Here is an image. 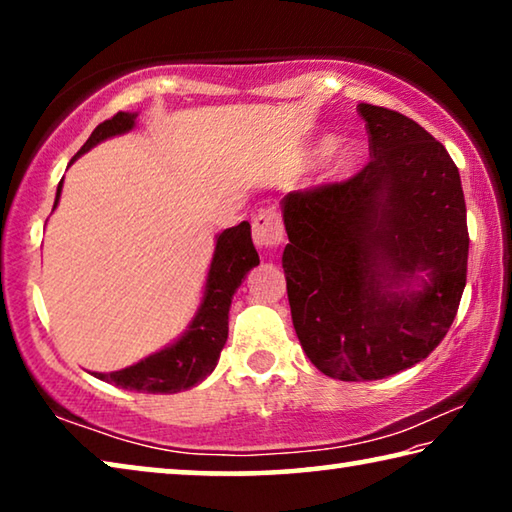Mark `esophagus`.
<instances>
[{"label":"esophagus","mask_w":512,"mask_h":512,"mask_svg":"<svg viewBox=\"0 0 512 512\" xmlns=\"http://www.w3.org/2000/svg\"><path fill=\"white\" fill-rule=\"evenodd\" d=\"M253 241L259 250H273L284 241L282 219L275 210H262L253 219Z\"/></svg>","instance_id":"34e87169"}]
</instances>
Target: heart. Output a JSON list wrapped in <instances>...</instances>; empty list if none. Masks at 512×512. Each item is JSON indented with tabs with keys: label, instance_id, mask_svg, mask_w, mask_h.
<instances>
[{
	"label": "heart",
	"instance_id": "b5f03b06",
	"mask_svg": "<svg viewBox=\"0 0 512 512\" xmlns=\"http://www.w3.org/2000/svg\"><path fill=\"white\" fill-rule=\"evenodd\" d=\"M332 144H334L332 137H327V140H323V144L318 146V151L320 153L329 151V149H332ZM357 160H359V151L354 149V146H343V149L336 153L332 167H329V176H332V178L345 176V173H348L354 167V164H357Z\"/></svg>",
	"mask_w": 512,
	"mask_h": 512
}]
</instances>
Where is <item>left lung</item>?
I'll list each match as a JSON object with an SVG mask.
<instances>
[{
    "instance_id": "8db88e82",
    "label": "left lung",
    "mask_w": 512,
    "mask_h": 512,
    "mask_svg": "<svg viewBox=\"0 0 512 512\" xmlns=\"http://www.w3.org/2000/svg\"><path fill=\"white\" fill-rule=\"evenodd\" d=\"M357 110L366 167L282 201L293 327L309 361L341 381L384 379L438 348L456 318L470 250L461 176L445 146L400 112ZM420 272L430 280L409 292ZM402 283L406 290L392 291Z\"/></svg>"
}]
</instances>
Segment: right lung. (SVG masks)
<instances>
[{
	"instance_id": "obj_1",
	"label": "right lung",
	"mask_w": 512,
	"mask_h": 512,
	"mask_svg": "<svg viewBox=\"0 0 512 512\" xmlns=\"http://www.w3.org/2000/svg\"><path fill=\"white\" fill-rule=\"evenodd\" d=\"M135 117V112H117L115 117L103 121L94 128L90 140L81 146L74 160L81 153L90 151L94 144L108 140L112 135L131 131L135 126ZM60 187H63V180L58 185L54 207L58 205ZM257 264L259 255L253 246V237H250V223L241 221L235 228L223 230L216 237L201 309H198L183 339L151 354V357L135 363L131 368L117 372H92V375L101 381H108V384L137 393H180L201 384L214 370L223 345L228 341V314L232 296H235L246 273Z\"/></svg>"
}]
</instances>
